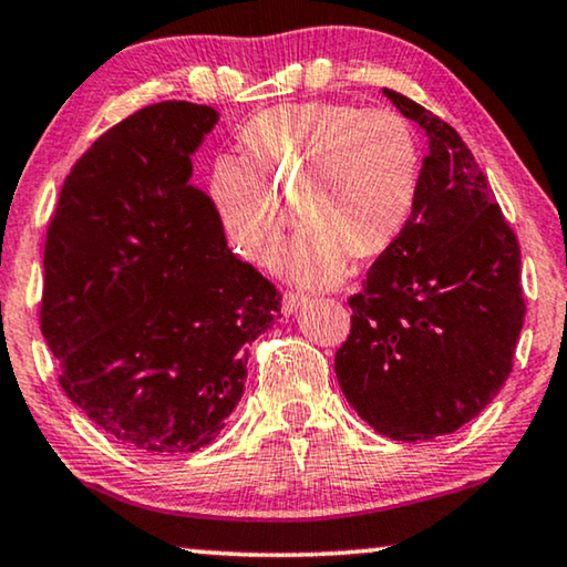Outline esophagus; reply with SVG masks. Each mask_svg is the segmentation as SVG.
<instances>
[{
	"label": "esophagus",
	"mask_w": 567,
	"mask_h": 567,
	"mask_svg": "<svg viewBox=\"0 0 567 567\" xmlns=\"http://www.w3.org/2000/svg\"><path fill=\"white\" fill-rule=\"evenodd\" d=\"M307 305V297L305 293H297V291H289V293H284V299H281V309H284V315H293V312H299L301 307Z\"/></svg>",
	"instance_id": "esophagus-1"
}]
</instances>
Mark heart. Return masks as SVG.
Instances as JSON below:
<instances>
[{
    "label": "heart",
    "instance_id": "b5f03b06",
    "mask_svg": "<svg viewBox=\"0 0 567 567\" xmlns=\"http://www.w3.org/2000/svg\"><path fill=\"white\" fill-rule=\"evenodd\" d=\"M243 157L216 159L212 198L227 235L247 258L276 266L286 231L307 221L289 270L307 286L343 276L348 258L390 250L413 216L421 146L390 107L289 103L247 121Z\"/></svg>",
    "mask_w": 567,
    "mask_h": 567
}]
</instances>
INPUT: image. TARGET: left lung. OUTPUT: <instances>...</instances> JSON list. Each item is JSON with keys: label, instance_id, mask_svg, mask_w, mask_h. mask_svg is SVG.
<instances>
[{"label": "left lung", "instance_id": "left-lung-1", "mask_svg": "<svg viewBox=\"0 0 567 567\" xmlns=\"http://www.w3.org/2000/svg\"><path fill=\"white\" fill-rule=\"evenodd\" d=\"M382 92L423 128L429 157L405 231L348 299L351 336L336 374L377 433L431 441L470 423L506 384L526 312L522 250L462 136Z\"/></svg>", "mask_w": 567, "mask_h": 567}]
</instances>
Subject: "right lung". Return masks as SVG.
<instances>
[{
  "label": "right lung",
  "mask_w": 567,
  "mask_h": 567,
  "mask_svg": "<svg viewBox=\"0 0 567 567\" xmlns=\"http://www.w3.org/2000/svg\"><path fill=\"white\" fill-rule=\"evenodd\" d=\"M219 113L128 115L66 175L43 252L41 330L66 398L144 454L212 444L245 392L247 346L281 293L229 250L190 157Z\"/></svg>",
  "instance_id": "add662e5"
}]
</instances>
